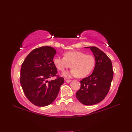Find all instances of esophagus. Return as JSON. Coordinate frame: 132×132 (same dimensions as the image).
Segmentation results:
<instances>
[{
	"label": "esophagus",
	"instance_id": "esophagus-1",
	"mask_svg": "<svg viewBox=\"0 0 132 132\" xmlns=\"http://www.w3.org/2000/svg\"><path fill=\"white\" fill-rule=\"evenodd\" d=\"M65 81L67 83H69V82H71L72 81L71 80H68V79H65Z\"/></svg>",
	"mask_w": 132,
	"mask_h": 132
}]
</instances>
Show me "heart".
Segmentation results:
<instances>
[{"label":"heart","instance_id":"heart-1","mask_svg":"<svg viewBox=\"0 0 132 132\" xmlns=\"http://www.w3.org/2000/svg\"><path fill=\"white\" fill-rule=\"evenodd\" d=\"M53 63L61 71H65L71 66L73 68L70 72H65L62 74L64 77L79 76L80 78H84L93 71L95 64V59L92 55L86 54L79 51H71L65 52L64 57H54Z\"/></svg>","mask_w":132,"mask_h":132}]
</instances>
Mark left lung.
<instances>
[{"label": "left lung", "mask_w": 132, "mask_h": 132, "mask_svg": "<svg viewBox=\"0 0 132 132\" xmlns=\"http://www.w3.org/2000/svg\"><path fill=\"white\" fill-rule=\"evenodd\" d=\"M95 58V66L92 74L80 81V89L76 93L80 102L92 105L103 101L108 94L113 77L112 62L98 48L89 46Z\"/></svg>", "instance_id": "obj_1"}]
</instances>
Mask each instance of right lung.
<instances>
[{
    "label": "right lung",
    "mask_w": 132,
    "mask_h": 132,
    "mask_svg": "<svg viewBox=\"0 0 132 132\" xmlns=\"http://www.w3.org/2000/svg\"><path fill=\"white\" fill-rule=\"evenodd\" d=\"M56 51L51 46H42L31 51L21 67L20 84L28 100L38 106H46L55 100L64 79L57 76L55 80L48 81L57 76L53 63Z\"/></svg>",
    "instance_id": "obj_1"
}]
</instances>
